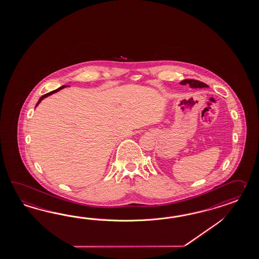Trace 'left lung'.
<instances>
[{
    "mask_svg": "<svg viewBox=\"0 0 259 259\" xmlns=\"http://www.w3.org/2000/svg\"><path fill=\"white\" fill-rule=\"evenodd\" d=\"M180 84H182V85L189 84L191 88H207V87H208L207 84L201 82L199 80H196V79H184Z\"/></svg>",
    "mask_w": 259,
    "mask_h": 259,
    "instance_id": "obj_1",
    "label": "left lung"
}]
</instances>
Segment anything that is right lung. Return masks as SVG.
Segmentation results:
<instances>
[{
    "instance_id": "right-lung-1",
    "label": "right lung",
    "mask_w": 259,
    "mask_h": 259,
    "mask_svg": "<svg viewBox=\"0 0 259 259\" xmlns=\"http://www.w3.org/2000/svg\"><path fill=\"white\" fill-rule=\"evenodd\" d=\"M64 87H66L65 85L64 86H62V87H60V88H58L57 90H54V91H52L51 93H49V94H46V95H42L41 97H40V99H39V101L37 102V104H36V106H37L38 104L40 103V102L42 101L43 99H44L45 97H47V96H49V95H52V94H54V93H56L58 91H60V90H62V89L64 88Z\"/></svg>"
}]
</instances>
